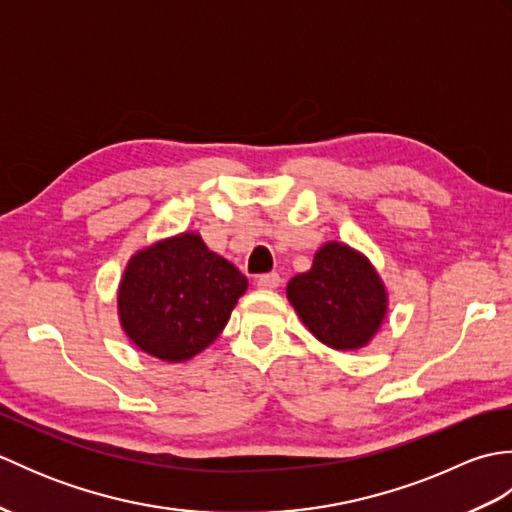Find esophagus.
<instances>
[{
    "label": "esophagus",
    "mask_w": 512,
    "mask_h": 512,
    "mask_svg": "<svg viewBox=\"0 0 512 512\" xmlns=\"http://www.w3.org/2000/svg\"><path fill=\"white\" fill-rule=\"evenodd\" d=\"M281 284V277L277 273H266L257 277V286L262 290H275Z\"/></svg>",
    "instance_id": "1"
}]
</instances>
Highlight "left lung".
I'll use <instances>...</instances> for the list:
<instances>
[{"label":"left lung","instance_id":"1","mask_svg":"<svg viewBox=\"0 0 512 512\" xmlns=\"http://www.w3.org/2000/svg\"><path fill=\"white\" fill-rule=\"evenodd\" d=\"M288 301L321 343L358 350L374 339L387 317V290L367 257L328 242L312 268L288 281Z\"/></svg>","mask_w":512,"mask_h":512}]
</instances>
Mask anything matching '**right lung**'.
Returning a JSON list of instances; mask_svg holds the SVG:
<instances>
[{"instance_id": "obj_1", "label": "right lung", "mask_w": 512, "mask_h": 512, "mask_svg": "<svg viewBox=\"0 0 512 512\" xmlns=\"http://www.w3.org/2000/svg\"><path fill=\"white\" fill-rule=\"evenodd\" d=\"M246 288L248 279L206 248L198 233H182L129 259L118 288V317L140 350L182 363L220 336Z\"/></svg>"}]
</instances>
